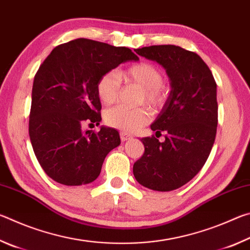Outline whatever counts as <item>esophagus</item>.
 Here are the masks:
<instances>
[{"mask_svg":"<svg viewBox=\"0 0 250 250\" xmlns=\"http://www.w3.org/2000/svg\"><path fill=\"white\" fill-rule=\"evenodd\" d=\"M132 137H131L130 134H128L126 132H124V131H122V132H120V139H121V141H126V140H129V139H131Z\"/></svg>","mask_w":250,"mask_h":250,"instance_id":"1","label":"esophagus"}]
</instances>
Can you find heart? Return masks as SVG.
<instances>
[{
  "mask_svg": "<svg viewBox=\"0 0 250 250\" xmlns=\"http://www.w3.org/2000/svg\"><path fill=\"white\" fill-rule=\"evenodd\" d=\"M120 76L125 83L141 88L139 103L147 104L153 108H159L167 98L163 86L164 76L158 67L150 62H138L121 71ZM120 91V78L115 71H109L101 76L97 83V94L104 104H111L118 99ZM151 120L150 110L146 107L126 108L122 105L105 111L104 121L109 126L125 131L135 132Z\"/></svg>",
  "mask_w": 250,
  "mask_h": 250,
  "instance_id": "b5f03b06",
  "label": "heart"
}]
</instances>
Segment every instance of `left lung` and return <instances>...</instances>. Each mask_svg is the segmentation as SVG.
Masks as SVG:
<instances>
[{
  "instance_id": "8db88e82",
  "label": "left lung",
  "mask_w": 250,
  "mask_h": 250,
  "mask_svg": "<svg viewBox=\"0 0 250 250\" xmlns=\"http://www.w3.org/2000/svg\"><path fill=\"white\" fill-rule=\"evenodd\" d=\"M159 62L171 80V91L151 125L155 135L142 138L145 153L133 164L139 183L153 191L168 192L183 186L204 166L217 129L216 83L196 53L175 45H154L134 49Z\"/></svg>"
}]
</instances>
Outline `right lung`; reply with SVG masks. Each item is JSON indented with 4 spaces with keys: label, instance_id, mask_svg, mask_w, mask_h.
Here are the masks:
<instances>
[{
    "label": "right lung",
    "instance_id": "right-lung-1",
    "mask_svg": "<svg viewBox=\"0 0 250 250\" xmlns=\"http://www.w3.org/2000/svg\"><path fill=\"white\" fill-rule=\"evenodd\" d=\"M126 47L78 39L58 45L40 66L32 89L28 132L37 160L57 183L77 186L94 182L119 132L98 125L101 104L97 83L121 62L138 61Z\"/></svg>",
    "mask_w": 250,
    "mask_h": 250
}]
</instances>
